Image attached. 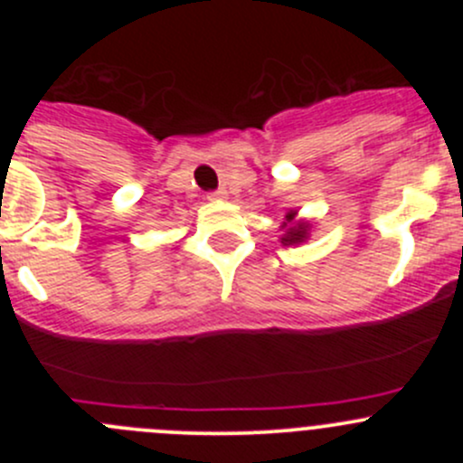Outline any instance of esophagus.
Here are the masks:
<instances>
[{
    "label": "esophagus",
    "instance_id": "obj_1",
    "mask_svg": "<svg viewBox=\"0 0 463 463\" xmlns=\"http://www.w3.org/2000/svg\"><path fill=\"white\" fill-rule=\"evenodd\" d=\"M208 199H213V202H219V199H226V190H217V193H210Z\"/></svg>",
    "mask_w": 463,
    "mask_h": 463
}]
</instances>
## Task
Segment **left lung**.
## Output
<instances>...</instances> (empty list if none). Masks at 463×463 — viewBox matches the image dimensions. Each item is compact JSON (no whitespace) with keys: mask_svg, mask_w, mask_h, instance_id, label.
Here are the masks:
<instances>
[{"mask_svg":"<svg viewBox=\"0 0 463 463\" xmlns=\"http://www.w3.org/2000/svg\"><path fill=\"white\" fill-rule=\"evenodd\" d=\"M296 214H298L296 210L287 213V222L282 223L284 235L279 237V241H282L284 246L302 244V241H307V237H309L311 223L309 222H302V219H296Z\"/></svg>","mask_w":463,"mask_h":463,"instance_id":"left-lung-1","label":"left lung"}]
</instances>
